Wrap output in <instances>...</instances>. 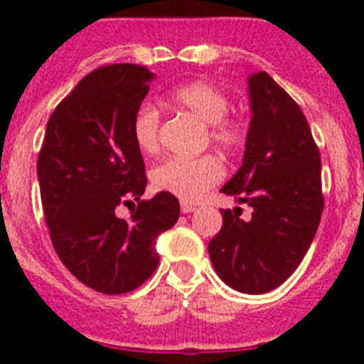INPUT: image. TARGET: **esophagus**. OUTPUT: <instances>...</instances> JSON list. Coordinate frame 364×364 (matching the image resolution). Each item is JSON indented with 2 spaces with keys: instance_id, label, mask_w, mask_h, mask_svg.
<instances>
[{
  "instance_id": "esophagus-1",
  "label": "esophagus",
  "mask_w": 364,
  "mask_h": 364,
  "mask_svg": "<svg viewBox=\"0 0 364 364\" xmlns=\"http://www.w3.org/2000/svg\"><path fill=\"white\" fill-rule=\"evenodd\" d=\"M180 210H182V213H191V211H195L197 208L193 204H189V202H182V204H180Z\"/></svg>"
}]
</instances>
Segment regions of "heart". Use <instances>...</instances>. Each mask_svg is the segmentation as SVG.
Segmentation results:
<instances>
[{
    "mask_svg": "<svg viewBox=\"0 0 364 364\" xmlns=\"http://www.w3.org/2000/svg\"><path fill=\"white\" fill-rule=\"evenodd\" d=\"M169 102L175 107L189 112L210 129V138L222 149H235L242 144L244 129L239 122L228 118V96L208 82H193L175 87L169 92ZM160 114L151 105H142L133 118V138L138 149L154 153L159 149ZM224 175L220 162L213 156L202 159H167L151 173L153 188L171 193L182 200H195L204 191L218 184Z\"/></svg>",
    "mask_w": 364,
    "mask_h": 364,
    "instance_id": "obj_1",
    "label": "heart"
}]
</instances>
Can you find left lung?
Segmentation results:
<instances>
[{
	"label": "left lung",
	"mask_w": 364,
	"mask_h": 364,
	"mask_svg": "<svg viewBox=\"0 0 364 364\" xmlns=\"http://www.w3.org/2000/svg\"><path fill=\"white\" fill-rule=\"evenodd\" d=\"M252 120L242 166L224 188L253 210L242 220L222 210V228L208 244L218 277L242 294H266L290 277L323 213L321 154L310 125L269 74L247 78Z\"/></svg>",
	"instance_id": "8db88e82"
}]
</instances>
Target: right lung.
Returning a JSON list of instances; mask_svg holds the SVG:
<instances>
[{
	"instance_id": "obj_1",
	"label": "right lung",
	"mask_w": 364,
	"mask_h": 364,
	"mask_svg": "<svg viewBox=\"0 0 364 364\" xmlns=\"http://www.w3.org/2000/svg\"><path fill=\"white\" fill-rule=\"evenodd\" d=\"M154 74L133 63L87 74L54 109L38 156L41 204L58 257L74 277L100 294H127L159 266L154 242L175 226L171 193L142 200L146 166L133 118ZM132 210L129 219L116 213Z\"/></svg>"
}]
</instances>
